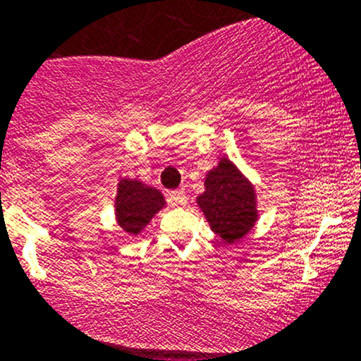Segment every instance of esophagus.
Here are the masks:
<instances>
[{
    "label": "esophagus",
    "mask_w": 361,
    "mask_h": 361,
    "mask_svg": "<svg viewBox=\"0 0 361 361\" xmlns=\"http://www.w3.org/2000/svg\"><path fill=\"white\" fill-rule=\"evenodd\" d=\"M169 202L173 206H185L188 202V196H185L184 191H172L169 192Z\"/></svg>",
    "instance_id": "1"
}]
</instances>
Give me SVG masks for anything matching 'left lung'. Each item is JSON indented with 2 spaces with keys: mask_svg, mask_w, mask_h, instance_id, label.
<instances>
[{
  "mask_svg": "<svg viewBox=\"0 0 361 361\" xmlns=\"http://www.w3.org/2000/svg\"><path fill=\"white\" fill-rule=\"evenodd\" d=\"M206 191L197 197L212 228L232 244L249 232L256 221V196L252 185L230 160L224 159L204 180Z\"/></svg>",
  "mask_w": 361,
  "mask_h": 361,
  "instance_id": "1",
  "label": "left lung"
}]
</instances>
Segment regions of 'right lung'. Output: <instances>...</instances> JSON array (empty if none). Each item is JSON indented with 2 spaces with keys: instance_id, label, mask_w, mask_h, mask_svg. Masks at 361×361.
I'll use <instances>...</instances> for the list:
<instances>
[{
  "instance_id": "right-lung-1",
  "label": "right lung",
  "mask_w": 361,
  "mask_h": 361,
  "mask_svg": "<svg viewBox=\"0 0 361 361\" xmlns=\"http://www.w3.org/2000/svg\"><path fill=\"white\" fill-rule=\"evenodd\" d=\"M165 201L157 189L145 188L137 180H121L117 192V221L128 233H140Z\"/></svg>"
}]
</instances>
